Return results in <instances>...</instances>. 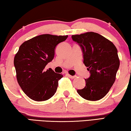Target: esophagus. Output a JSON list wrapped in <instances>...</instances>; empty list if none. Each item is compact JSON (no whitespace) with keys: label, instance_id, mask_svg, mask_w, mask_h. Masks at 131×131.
Listing matches in <instances>:
<instances>
[{"label":"esophagus","instance_id":"1","mask_svg":"<svg viewBox=\"0 0 131 131\" xmlns=\"http://www.w3.org/2000/svg\"><path fill=\"white\" fill-rule=\"evenodd\" d=\"M66 75H67L68 77H69L70 78H71V79H75V77H77L76 75H71L69 74H66Z\"/></svg>","mask_w":131,"mask_h":131}]
</instances>
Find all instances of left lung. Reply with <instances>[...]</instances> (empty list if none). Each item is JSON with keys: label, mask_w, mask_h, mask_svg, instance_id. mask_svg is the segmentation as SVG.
<instances>
[{"label": "left lung", "mask_w": 131, "mask_h": 131, "mask_svg": "<svg viewBox=\"0 0 131 131\" xmlns=\"http://www.w3.org/2000/svg\"><path fill=\"white\" fill-rule=\"evenodd\" d=\"M82 50L83 62L90 77L77 92L86 100L96 101L106 95L116 79L120 62L115 45L100 34L89 32L71 36Z\"/></svg>", "instance_id": "1"}]
</instances>
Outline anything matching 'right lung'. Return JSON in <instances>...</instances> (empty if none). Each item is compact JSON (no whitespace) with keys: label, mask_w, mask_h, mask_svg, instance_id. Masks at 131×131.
<instances>
[{"label":"right lung","mask_w":131,"mask_h":131,"mask_svg":"<svg viewBox=\"0 0 131 131\" xmlns=\"http://www.w3.org/2000/svg\"><path fill=\"white\" fill-rule=\"evenodd\" d=\"M67 37L43 34L20 46L14 58L16 78L22 90L31 99L45 101L56 92L58 80L62 75L51 69H44L54 58L57 45Z\"/></svg>","instance_id":"right-lung-1"}]
</instances>
